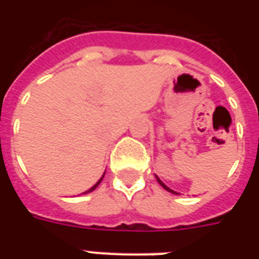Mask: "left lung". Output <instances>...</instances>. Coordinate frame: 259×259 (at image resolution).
<instances>
[{"instance_id": "8db88e82", "label": "left lung", "mask_w": 259, "mask_h": 259, "mask_svg": "<svg viewBox=\"0 0 259 259\" xmlns=\"http://www.w3.org/2000/svg\"><path fill=\"white\" fill-rule=\"evenodd\" d=\"M156 179H157V181H158V183H160V185H161L162 188H164V189H166V191H169V192H172V193H177V192H175V191H172V189H170L169 187H166V185L164 184V183H162V181L160 180V179H158V177H156Z\"/></svg>"}]
</instances>
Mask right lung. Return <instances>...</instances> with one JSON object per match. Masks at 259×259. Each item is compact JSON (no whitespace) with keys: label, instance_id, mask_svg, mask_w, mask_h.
<instances>
[{"label":"right lung","instance_id":"obj_1","mask_svg":"<svg viewBox=\"0 0 259 259\" xmlns=\"http://www.w3.org/2000/svg\"><path fill=\"white\" fill-rule=\"evenodd\" d=\"M103 176H105V175H103ZM103 176H102V177H101V179H99V181H98L97 184H95V185H93V187H91V188H90V189H89V191H86V192H91V191H94V189L97 188L98 185H99V183H101V181H102V179H103Z\"/></svg>","mask_w":259,"mask_h":259}]
</instances>
